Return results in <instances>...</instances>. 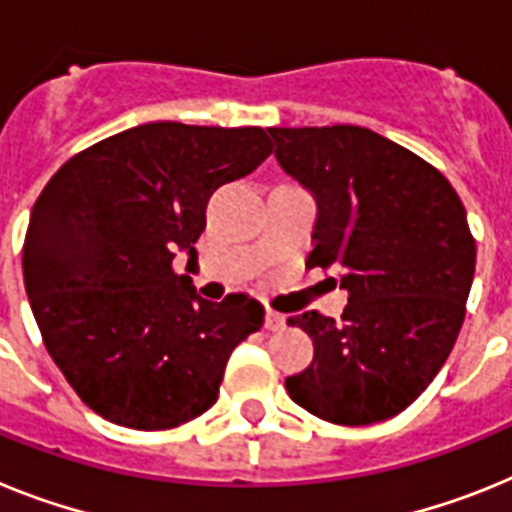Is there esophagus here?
I'll use <instances>...</instances> for the list:
<instances>
[{
    "mask_svg": "<svg viewBox=\"0 0 512 512\" xmlns=\"http://www.w3.org/2000/svg\"><path fill=\"white\" fill-rule=\"evenodd\" d=\"M283 327H286V317H283L281 311H273V309L265 311V330L281 332Z\"/></svg>",
    "mask_w": 512,
    "mask_h": 512,
    "instance_id": "esophagus-1",
    "label": "esophagus"
}]
</instances>
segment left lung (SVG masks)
Returning <instances> with one entry per match:
<instances>
[{
    "label": "left lung",
    "mask_w": 512,
    "mask_h": 512,
    "mask_svg": "<svg viewBox=\"0 0 512 512\" xmlns=\"http://www.w3.org/2000/svg\"><path fill=\"white\" fill-rule=\"evenodd\" d=\"M275 159L317 201L306 265L335 268L342 319L291 317L314 361L288 376L296 404L335 425L407 410L441 371L466 314L477 244L451 182L361 126L268 128Z\"/></svg>",
    "instance_id": "obj_1"
}]
</instances>
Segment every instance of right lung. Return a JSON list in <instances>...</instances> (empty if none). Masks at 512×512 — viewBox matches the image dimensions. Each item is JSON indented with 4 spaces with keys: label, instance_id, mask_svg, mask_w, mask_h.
<instances>
[{
    "label": "right lung",
    "instance_id": "right-lung-1",
    "mask_svg": "<svg viewBox=\"0 0 512 512\" xmlns=\"http://www.w3.org/2000/svg\"><path fill=\"white\" fill-rule=\"evenodd\" d=\"M265 131L159 121L79 151L30 213L22 275L53 363L90 410L167 430L216 399L231 350L262 327L260 301L221 304L177 275L198 265L213 190L270 157Z\"/></svg>",
    "mask_w": 512,
    "mask_h": 512
}]
</instances>
